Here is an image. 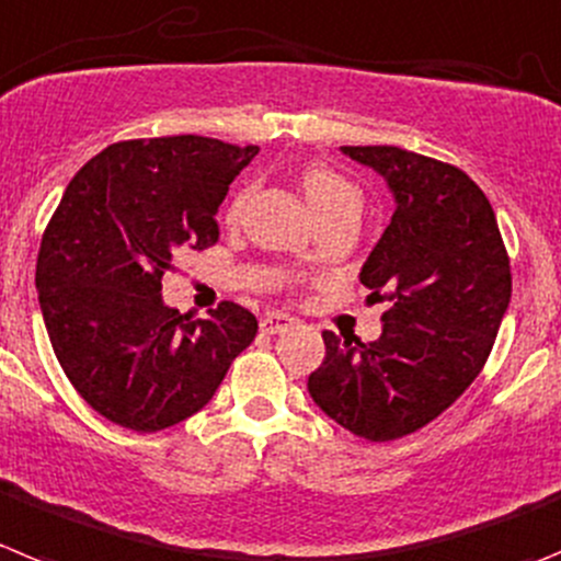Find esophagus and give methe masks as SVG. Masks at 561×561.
I'll use <instances>...</instances> for the list:
<instances>
[{"mask_svg": "<svg viewBox=\"0 0 561 561\" xmlns=\"http://www.w3.org/2000/svg\"><path fill=\"white\" fill-rule=\"evenodd\" d=\"M297 325L295 317L284 314V311H266L264 317H261V331L264 333H284L286 328Z\"/></svg>", "mask_w": 561, "mask_h": 561, "instance_id": "1", "label": "esophagus"}]
</instances>
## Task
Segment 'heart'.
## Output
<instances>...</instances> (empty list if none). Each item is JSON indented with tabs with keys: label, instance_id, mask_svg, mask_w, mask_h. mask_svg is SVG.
<instances>
[{
	"label": "heart",
	"instance_id": "heart-1",
	"mask_svg": "<svg viewBox=\"0 0 561 561\" xmlns=\"http://www.w3.org/2000/svg\"><path fill=\"white\" fill-rule=\"evenodd\" d=\"M297 183H300L302 197L311 205V210H314V217L320 219V222L333 217V214L358 210V203H362V197H358L356 186H353L351 180L344 178V174H339L336 169L325 167V163H308L300 172V178H297ZM244 203L247 192H236L233 199L228 203V208H225V222H239Z\"/></svg>",
	"mask_w": 561,
	"mask_h": 561
}]
</instances>
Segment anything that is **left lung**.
I'll list each match as a JSON object with an SVG mask.
<instances>
[{"instance_id": "left-lung-1", "label": "left lung", "mask_w": 561, "mask_h": 561, "mask_svg": "<svg viewBox=\"0 0 561 561\" xmlns=\"http://www.w3.org/2000/svg\"><path fill=\"white\" fill-rule=\"evenodd\" d=\"M394 194L389 228L362 266L383 333H322L308 392L333 423L369 442L414 434L465 394L490 358L512 270L490 199L459 167L400 147H342Z\"/></svg>"}]
</instances>
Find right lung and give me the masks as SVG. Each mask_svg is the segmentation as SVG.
I'll use <instances>...</instances> for the list:
<instances>
[{
	"label": "right lung",
	"instance_id": "right-lung-1",
	"mask_svg": "<svg viewBox=\"0 0 561 561\" xmlns=\"http://www.w3.org/2000/svg\"><path fill=\"white\" fill-rule=\"evenodd\" d=\"M259 147L205 136L111 144L66 186L35 264L53 351L80 398L122 428L152 434L197 414L259 333L225 300L208 320L163 306L183 250L219 241L217 210Z\"/></svg>",
	"mask_w": 561,
	"mask_h": 561
}]
</instances>
